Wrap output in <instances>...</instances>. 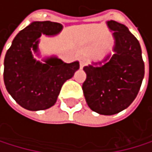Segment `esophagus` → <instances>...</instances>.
Returning a JSON list of instances; mask_svg holds the SVG:
<instances>
[{"label":"esophagus","instance_id":"34e87169","mask_svg":"<svg viewBox=\"0 0 152 152\" xmlns=\"http://www.w3.org/2000/svg\"><path fill=\"white\" fill-rule=\"evenodd\" d=\"M79 64H80V67H81V68H83V67L86 65V60L85 58H81V59H80V63H79Z\"/></svg>","mask_w":152,"mask_h":152}]
</instances>
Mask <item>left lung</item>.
Wrapping results in <instances>:
<instances>
[{"instance_id":"8db88e82","label":"left lung","mask_w":152,"mask_h":152,"mask_svg":"<svg viewBox=\"0 0 152 152\" xmlns=\"http://www.w3.org/2000/svg\"><path fill=\"white\" fill-rule=\"evenodd\" d=\"M113 32V54L84 67L86 79L82 88L93 111L114 115L126 109L136 98L144 77L140 45L127 26L107 21Z\"/></svg>"}]
</instances>
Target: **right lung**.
<instances>
[{
	"label": "right lung",
	"instance_id": "right-lung-1",
	"mask_svg": "<svg viewBox=\"0 0 152 152\" xmlns=\"http://www.w3.org/2000/svg\"><path fill=\"white\" fill-rule=\"evenodd\" d=\"M63 25L50 21L33 22L13 39L4 57L3 80L12 97L21 107L31 111L53 107L66 80L79 69V62L67 64L52 56L42 62L38 45L42 34L55 36ZM1 56V55H0Z\"/></svg>",
	"mask_w": 152,
	"mask_h": 152
}]
</instances>
